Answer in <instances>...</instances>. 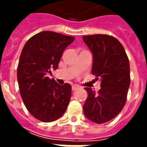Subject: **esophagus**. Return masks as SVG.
<instances>
[{"label":"esophagus","instance_id":"esophagus-1","mask_svg":"<svg viewBox=\"0 0 147 147\" xmlns=\"http://www.w3.org/2000/svg\"><path fill=\"white\" fill-rule=\"evenodd\" d=\"M78 88V86H75V85L72 86V90H73V91H75V90H77Z\"/></svg>","mask_w":147,"mask_h":147}]
</instances>
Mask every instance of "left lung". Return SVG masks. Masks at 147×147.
Here are the masks:
<instances>
[{"instance_id": "obj_1", "label": "left lung", "mask_w": 147, "mask_h": 147, "mask_svg": "<svg viewBox=\"0 0 147 147\" xmlns=\"http://www.w3.org/2000/svg\"><path fill=\"white\" fill-rule=\"evenodd\" d=\"M82 39L93 55L92 73L101 81L98 93L85 88L88 98L83 112L89 120L103 123L118 115L126 103L130 85L129 60L115 37L95 34L83 36Z\"/></svg>"}]
</instances>
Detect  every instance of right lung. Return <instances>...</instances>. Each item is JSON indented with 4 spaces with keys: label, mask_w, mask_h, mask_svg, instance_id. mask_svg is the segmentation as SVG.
Instances as JSON below:
<instances>
[{
    "label": "right lung",
    "mask_w": 147,
    "mask_h": 147,
    "mask_svg": "<svg viewBox=\"0 0 147 147\" xmlns=\"http://www.w3.org/2000/svg\"><path fill=\"white\" fill-rule=\"evenodd\" d=\"M74 39L43 31L28 39L22 50L17 70L20 95L27 110L40 121L58 119L69 103L71 85H59L47 74L58 68L63 51Z\"/></svg>",
    "instance_id": "1"
}]
</instances>
